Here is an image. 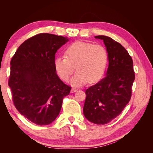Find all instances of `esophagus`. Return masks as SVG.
Instances as JSON below:
<instances>
[{"instance_id": "esophagus-1", "label": "esophagus", "mask_w": 153, "mask_h": 153, "mask_svg": "<svg viewBox=\"0 0 153 153\" xmlns=\"http://www.w3.org/2000/svg\"><path fill=\"white\" fill-rule=\"evenodd\" d=\"M77 89H76V88H75V87H73L72 88V89H71V92H72V93H73V92H76V91H77Z\"/></svg>"}]
</instances>
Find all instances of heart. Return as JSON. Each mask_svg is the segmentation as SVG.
Listing matches in <instances>:
<instances>
[{"label":"heart","instance_id":"heart-1","mask_svg":"<svg viewBox=\"0 0 153 153\" xmlns=\"http://www.w3.org/2000/svg\"><path fill=\"white\" fill-rule=\"evenodd\" d=\"M66 57H57L54 67L59 77L68 82L74 71L73 85L80 86L88 82L92 84L98 81L104 74L108 63V53L103 45H92L84 41H76L67 47Z\"/></svg>","mask_w":153,"mask_h":153}]
</instances>
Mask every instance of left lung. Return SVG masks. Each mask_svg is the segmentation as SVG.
I'll return each instance as SVG.
<instances>
[{
	"instance_id": "obj_1",
	"label": "left lung",
	"mask_w": 153,
	"mask_h": 153,
	"mask_svg": "<svg viewBox=\"0 0 153 153\" xmlns=\"http://www.w3.org/2000/svg\"><path fill=\"white\" fill-rule=\"evenodd\" d=\"M95 38L103 41L108 68L106 76L85 91L83 112L91 123L105 124L117 117L129 103L135 75L132 58L121 44L105 36Z\"/></svg>"
}]
</instances>
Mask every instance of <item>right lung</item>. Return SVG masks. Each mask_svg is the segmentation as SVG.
I'll return each mask as SVG.
<instances>
[{"mask_svg": "<svg viewBox=\"0 0 153 153\" xmlns=\"http://www.w3.org/2000/svg\"><path fill=\"white\" fill-rule=\"evenodd\" d=\"M67 41V37L36 34L25 41L11 59L8 85L14 105L34 124L54 121L70 92L71 87L61 80L54 67L55 53Z\"/></svg>", "mask_w": 153, "mask_h": 153, "instance_id": "obj_1", "label": "right lung"}]
</instances>
